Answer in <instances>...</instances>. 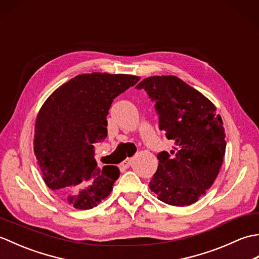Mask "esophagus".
Returning <instances> with one entry per match:
<instances>
[{
	"label": "esophagus",
	"mask_w": 259,
	"mask_h": 259,
	"mask_svg": "<svg viewBox=\"0 0 259 259\" xmlns=\"http://www.w3.org/2000/svg\"><path fill=\"white\" fill-rule=\"evenodd\" d=\"M131 162H133V158H126L124 161H122V162L120 163V166L122 167V168H124V169H126V168H129V167H130Z\"/></svg>",
	"instance_id": "obj_1"
}]
</instances>
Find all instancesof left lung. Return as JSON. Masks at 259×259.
Here are the masks:
<instances>
[{"instance_id":"8db88e82","label":"left lung","mask_w":259,"mask_h":259,"mask_svg":"<svg viewBox=\"0 0 259 259\" xmlns=\"http://www.w3.org/2000/svg\"><path fill=\"white\" fill-rule=\"evenodd\" d=\"M136 88L156 102L159 128L175 142L170 152L157 156L149 188L164 203L189 206L206 194L221 170L226 151L222 117L210 100L175 75L149 76Z\"/></svg>"}]
</instances>
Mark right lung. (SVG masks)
<instances>
[{
  "instance_id": "1",
  "label": "right lung",
  "mask_w": 259,
  "mask_h": 259,
  "mask_svg": "<svg viewBox=\"0 0 259 259\" xmlns=\"http://www.w3.org/2000/svg\"><path fill=\"white\" fill-rule=\"evenodd\" d=\"M140 76L93 72L59 87L43 103L34 128V155L49 188L87 210L112 190L120 171L99 168L95 145L107 138V115L115 97Z\"/></svg>"
}]
</instances>
